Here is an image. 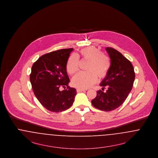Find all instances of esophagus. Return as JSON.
Returning a JSON list of instances; mask_svg holds the SVG:
<instances>
[{
  "label": "esophagus",
  "instance_id": "34e87169",
  "mask_svg": "<svg viewBox=\"0 0 158 158\" xmlns=\"http://www.w3.org/2000/svg\"><path fill=\"white\" fill-rule=\"evenodd\" d=\"M85 89H77L76 91L77 92H83V91H85Z\"/></svg>",
  "mask_w": 158,
  "mask_h": 158
}]
</instances>
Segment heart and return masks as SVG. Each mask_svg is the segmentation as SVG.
Instances as JSON below:
<instances>
[{"label": "heart", "mask_w": 158, "mask_h": 158, "mask_svg": "<svg viewBox=\"0 0 158 158\" xmlns=\"http://www.w3.org/2000/svg\"><path fill=\"white\" fill-rule=\"evenodd\" d=\"M79 57L89 61L86 70L75 76L72 80V85L78 89H85L91 87L99 79H104L107 75L111 67L109 58L95 47H87L80 50L77 56L72 54L68 59L66 69L69 74L74 75L79 69Z\"/></svg>", "instance_id": "obj_1"}]
</instances>
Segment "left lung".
Masks as SVG:
<instances>
[{
  "instance_id": "left-lung-1",
  "label": "left lung",
  "mask_w": 158,
  "mask_h": 158,
  "mask_svg": "<svg viewBox=\"0 0 158 158\" xmlns=\"http://www.w3.org/2000/svg\"><path fill=\"white\" fill-rule=\"evenodd\" d=\"M106 51L111 60V67L100 86L108 89L105 92L98 90L97 97L91 102L100 110L111 111L126 99L133 88L135 73L131 63L121 53L111 47H106Z\"/></svg>"
}]
</instances>
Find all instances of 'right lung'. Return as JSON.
Instances as JSON below:
<instances>
[{
	"label": "right lung",
	"mask_w": 158,
	"mask_h": 158,
	"mask_svg": "<svg viewBox=\"0 0 158 158\" xmlns=\"http://www.w3.org/2000/svg\"><path fill=\"white\" fill-rule=\"evenodd\" d=\"M73 50L61 49L45 54L32 66L30 77L32 90L41 104L50 111H65L74 102L76 90L68 86L70 79L66 71ZM60 87L67 89L60 91Z\"/></svg>",
	"instance_id": "1"
}]
</instances>
